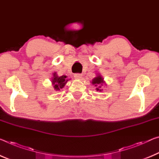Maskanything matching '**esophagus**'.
<instances>
[{
  "label": "esophagus",
  "mask_w": 159,
  "mask_h": 159,
  "mask_svg": "<svg viewBox=\"0 0 159 159\" xmlns=\"http://www.w3.org/2000/svg\"><path fill=\"white\" fill-rule=\"evenodd\" d=\"M82 74H75L74 75V77L75 79H82Z\"/></svg>",
  "instance_id": "obj_1"
}]
</instances>
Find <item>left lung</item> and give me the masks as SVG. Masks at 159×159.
Returning a JSON list of instances; mask_svg holds the SVG:
<instances>
[{
	"mask_svg": "<svg viewBox=\"0 0 159 159\" xmlns=\"http://www.w3.org/2000/svg\"><path fill=\"white\" fill-rule=\"evenodd\" d=\"M103 79L100 75H98L97 77H95V79H93L92 80V84L94 85L96 88L97 90L101 91L102 89H101V86L102 85Z\"/></svg>",
	"mask_w": 159,
	"mask_h": 159,
	"instance_id": "8db88e82",
	"label": "left lung"
}]
</instances>
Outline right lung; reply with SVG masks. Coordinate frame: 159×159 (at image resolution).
Here are the masks:
<instances>
[{"mask_svg": "<svg viewBox=\"0 0 159 159\" xmlns=\"http://www.w3.org/2000/svg\"><path fill=\"white\" fill-rule=\"evenodd\" d=\"M66 75H61V76H57L56 74H54V78L52 79V84H54V87L56 90H60L64 87L65 84L68 81Z\"/></svg>", "mask_w": 159, "mask_h": 159, "instance_id": "add662e5", "label": "right lung"}]
</instances>
